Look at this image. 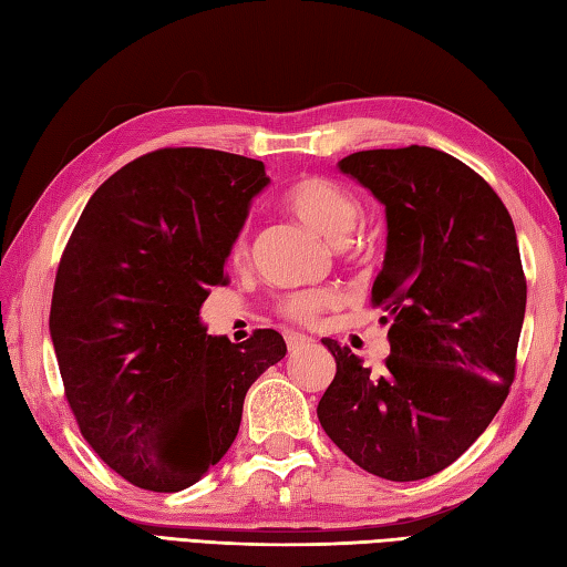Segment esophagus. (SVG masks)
<instances>
[{"mask_svg": "<svg viewBox=\"0 0 567 567\" xmlns=\"http://www.w3.org/2000/svg\"><path fill=\"white\" fill-rule=\"evenodd\" d=\"M285 341H287V351H290V353H295V351H299V348H305V346L311 343L309 336H302V333H287Z\"/></svg>", "mask_w": 567, "mask_h": 567, "instance_id": "1", "label": "esophagus"}]
</instances>
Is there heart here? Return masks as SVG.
I'll list each match as a JSON object with an SVG mask.
<instances>
[{"label": "heart", "mask_w": 567, "mask_h": 567, "mask_svg": "<svg viewBox=\"0 0 567 567\" xmlns=\"http://www.w3.org/2000/svg\"><path fill=\"white\" fill-rule=\"evenodd\" d=\"M285 207L299 221L315 228L329 240H341L355 226L360 216L358 199L343 185L321 175H305L285 192ZM248 228L238 234L231 248V260L244 262L248 258ZM339 305V292L321 287L287 295L280 302V315L295 323H317L323 311Z\"/></svg>", "instance_id": "obj_1"}]
</instances>
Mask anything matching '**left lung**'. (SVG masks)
Instances as JSON below:
<instances>
[{
    "label": "left lung",
    "mask_w": 567,
    "mask_h": 567,
    "mask_svg": "<svg viewBox=\"0 0 567 567\" xmlns=\"http://www.w3.org/2000/svg\"><path fill=\"white\" fill-rule=\"evenodd\" d=\"M339 167L388 214L370 302L388 311L392 353L375 375L323 341L336 378L317 414L355 465L412 483L457 461L507 400L526 309L519 244L497 192L449 153L358 151Z\"/></svg>",
    "instance_id": "1"
}]
</instances>
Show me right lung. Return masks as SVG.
Listing matches in <instances>:
<instances>
[{
  "label": "right lung",
  "mask_w": 567,
  "mask_h": 567,
  "mask_svg": "<svg viewBox=\"0 0 567 567\" xmlns=\"http://www.w3.org/2000/svg\"><path fill=\"white\" fill-rule=\"evenodd\" d=\"M265 165L158 148L97 187L60 256L51 339L80 433L126 483L179 492L231 449L252 382L282 360L272 329L214 339L199 319Z\"/></svg>",
  "instance_id": "right-lung-1"
}]
</instances>
